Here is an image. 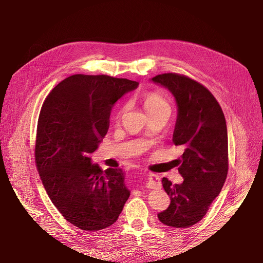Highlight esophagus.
Listing matches in <instances>:
<instances>
[{
    "mask_svg": "<svg viewBox=\"0 0 263 263\" xmlns=\"http://www.w3.org/2000/svg\"><path fill=\"white\" fill-rule=\"evenodd\" d=\"M161 185L160 181V177L156 174H148L147 175V181H146V186L148 189H156Z\"/></svg>",
    "mask_w": 263,
    "mask_h": 263,
    "instance_id": "esophagus-1",
    "label": "esophagus"
}]
</instances>
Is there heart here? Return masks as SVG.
<instances>
[{"label": "heart", "mask_w": 263, "mask_h": 263, "mask_svg": "<svg viewBox=\"0 0 263 263\" xmlns=\"http://www.w3.org/2000/svg\"><path fill=\"white\" fill-rule=\"evenodd\" d=\"M144 107L146 109L147 114L149 113H154V112H159V110H168L171 112V106L168 102L165 100L163 97H161L158 93H146L144 97ZM124 110V107H122L118 114L117 117H120L122 112Z\"/></svg>", "instance_id": "obj_1"}]
</instances>
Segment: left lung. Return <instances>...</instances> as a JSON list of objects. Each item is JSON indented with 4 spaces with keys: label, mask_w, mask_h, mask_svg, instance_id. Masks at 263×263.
<instances>
[{
    "label": "left lung",
    "mask_w": 263,
    "mask_h": 263,
    "mask_svg": "<svg viewBox=\"0 0 263 263\" xmlns=\"http://www.w3.org/2000/svg\"><path fill=\"white\" fill-rule=\"evenodd\" d=\"M151 81L174 96L177 119L173 142L183 150L178 171L184 180L173 184L162 179L171 203L158 217L166 226L187 228L202 219L226 181V120L213 95L198 82L177 73L159 74Z\"/></svg>",
    "instance_id": "left-lung-1"
}]
</instances>
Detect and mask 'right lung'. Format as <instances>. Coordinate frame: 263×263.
Segmentation results:
<instances>
[{"label": "right lung", "instance_id": "add662e5", "mask_svg": "<svg viewBox=\"0 0 263 263\" xmlns=\"http://www.w3.org/2000/svg\"><path fill=\"white\" fill-rule=\"evenodd\" d=\"M139 83L74 74L55 86L41 107L35 160L53 204L69 223L97 231L113 225L130 196L121 168L102 171L90 155L109 127L113 106Z\"/></svg>", "mask_w": 263, "mask_h": 263}]
</instances>
